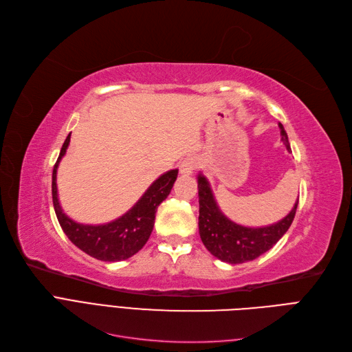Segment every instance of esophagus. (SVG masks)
Returning a JSON list of instances; mask_svg holds the SVG:
<instances>
[{
  "label": "esophagus",
  "instance_id": "esophagus-1",
  "mask_svg": "<svg viewBox=\"0 0 352 352\" xmlns=\"http://www.w3.org/2000/svg\"><path fill=\"white\" fill-rule=\"evenodd\" d=\"M196 168H197L196 157L195 156H187L179 164V173L184 174V175H190V174H192V171H195Z\"/></svg>",
  "mask_w": 352,
  "mask_h": 352
}]
</instances>
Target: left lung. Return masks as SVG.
Instances as JSON below:
<instances>
[{"label": "left lung", "instance_id": "left-lung-1", "mask_svg": "<svg viewBox=\"0 0 352 352\" xmlns=\"http://www.w3.org/2000/svg\"><path fill=\"white\" fill-rule=\"evenodd\" d=\"M282 142L289 151V142L285 129L279 122ZM199 188V234L203 244L222 262L238 265L262 256L274 247L282 235L288 231L296 217L298 200L285 218L276 223L260 228H250L232 222L221 212L213 197L209 181L203 174L197 177Z\"/></svg>", "mask_w": 352, "mask_h": 352}]
</instances>
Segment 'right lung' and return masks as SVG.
I'll return each instance as SVG.
<instances>
[{"instance_id": "1", "label": "right lung", "mask_w": 352, "mask_h": 352, "mask_svg": "<svg viewBox=\"0 0 352 352\" xmlns=\"http://www.w3.org/2000/svg\"><path fill=\"white\" fill-rule=\"evenodd\" d=\"M70 135L72 134L67 135L52 171V203L56 218L69 240L86 254L102 262L126 260L142 250L146 241L149 240L157 206L171 192L178 169H171L153 181V184L144 191L139 201L118 219L102 225L77 223L63 212L58 201V191H56V168L69 147Z\"/></svg>"}]
</instances>
